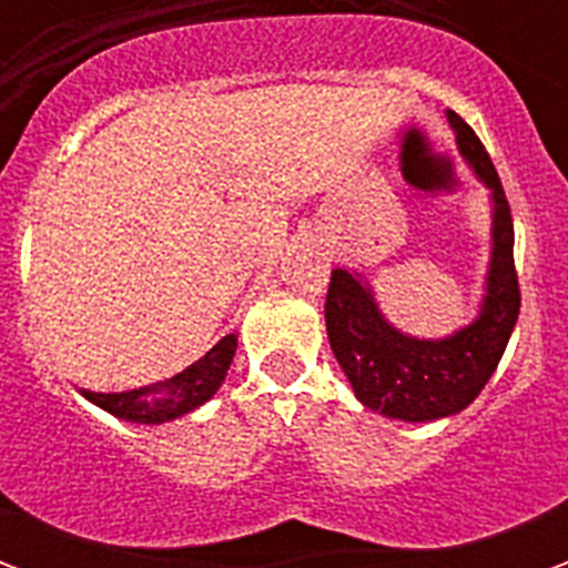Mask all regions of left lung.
<instances>
[{"label": "left lung", "mask_w": 568, "mask_h": 568, "mask_svg": "<svg viewBox=\"0 0 568 568\" xmlns=\"http://www.w3.org/2000/svg\"><path fill=\"white\" fill-rule=\"evenodd\" d=\"M456 149L489 191V261L475 320L444 337H417L383 316L368 276L332 271L325 328L334 358L368 410L402 423L456 417L487 386L508 346L520 288L514 273V224L496 166L475 130L447 112Z\"/></svg>", "instance_id": "8db88e82"}]
</instances>
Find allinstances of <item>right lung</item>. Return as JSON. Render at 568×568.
I'll return each mask as SVG.
<instances>
[{
	"label": "right lung",
	"instance_id": "add662e5",
	"mask_svg": "<svg viewBox=\"0 0 568 568\" xmlns=\"http://www.w3.org/2000/svg\"><path fill=\"white\" fill-rule=\"evenodd\" d=\"M234 353L236 334H224L206 356L187 365L185 371H179L170 381L128 389V393H93V389H79V393L112 417L140 423V426H161L206 405L212 395L222 389Z\"/></svg>",
	"mask_w": 568,
	"mask_h": 568
}]
</instances>
